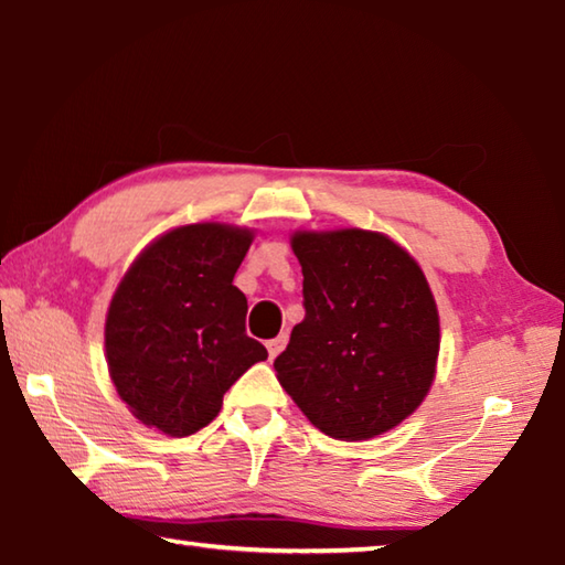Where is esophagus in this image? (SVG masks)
I'll return each instance as SVG.
<instances>
[{
    "instance_id": "1",
    "label": "esophagus",
    "mask_w": 565,
    "mask_h": 565,
    "mask_svg": "<svg viewBox=\"0 0 565 565\" xmlns=\"http://www.w3.org/2000/svg\"><path fill=\"white\" fill-rule=\"evenodd\" d=\"M286 341H289V333H279V337L266 343V349H269V356H271V359L279 356V353H281L284 347H286Z\"/></svg>"
}]
</instances>
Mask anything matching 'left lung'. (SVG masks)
Wrapping results in <instances>:
<instances>
[{"label": "left lung", "mask_w": 565, "mask_h": 565, "mask_svg": "<svg viewBox=\"0 0 565 565\" xmlns=\"http://www.w3.org/2000/svg\"><path fill=\"white\" fill-rule=\"evenodd\" d=\"M306 317L276 356L303 416L339 441H366L414 414L434 384L438 309L420 266L379 232H296Z\"/></svg>", "instance_id": "1"}]
</instances>
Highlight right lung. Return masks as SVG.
I'll return each instance as SVG.
<instances>
[{"label": "right lung", "mask_w": 565, "mask_h": 565, "mask_svg": "<svg viewBox=\"0 0 565 565\" xmlns=\"http://www.w3.org/2000/svg\"><path fill=\"white\" fill-rule=\"evenodd\" d=\"M254 232L189 224L151 242L114 291L104 329L109 376L145 426L189 436L212 424L234 381L269 353L246 337L234 286Z\"/></svg>", "instance_id": "add662e5"}]
</instances>
